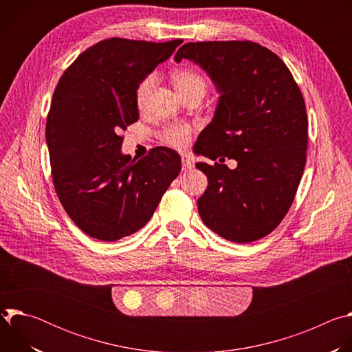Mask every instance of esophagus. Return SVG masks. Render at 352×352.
<instances>
[{"label": "esophagus", "mask_w": 352, "mask_h": 352, "mask_svg": "<svg viewBox=\"0 0 352 352\" xmlns=\"http://www.w3.org/2000/svg\"><path fill=\"white\" fill-rule=\"evenodd\" d=\"M181 160H182V170L184 171H189V170L193 168V163L188 156H182Z\"/></svg>", "instance_id": "34e87169"}]
</instances>
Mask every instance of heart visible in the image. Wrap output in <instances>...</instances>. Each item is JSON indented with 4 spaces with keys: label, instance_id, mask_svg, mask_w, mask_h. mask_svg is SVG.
Segmentation results:
<instances>
[{
    "label": "heart",
    "instance_id": "obj_1",
    "mask_svg": "<svg viewBox=\"0 0 352 352\" xmlns=\"http://www.w3.org/2000/svg\"><path fill=\"white\" fill-rule=\"evenodd\" d=\"M171 79L177 90L185 97L193 94L205 96L208 89V82L202 74L192 68H177L171 72ZM156 83V76L153 74L146 75L135 89V106L139 111H143L147 107L150 93ZM193 133V126L186 122H173L168 124L162 131V140L175 148H184L189 144Z\"/></svg>",
    "mask_w": 352,
    "mask_h": 352
}]
</instances>
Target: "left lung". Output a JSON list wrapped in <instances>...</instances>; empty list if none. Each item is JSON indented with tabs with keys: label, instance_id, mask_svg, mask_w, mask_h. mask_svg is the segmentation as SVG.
Returning a JSON list of instances; mask_svg holds the SVG:
<instances>
[{
	"label": "left lung",
	"instance_id": "1",
	"mask_svg": "<svg viewBox=\"0 0 352 352\" xmlns=\"http://www.w3.org/2000/svg\"><path fill=\"white\" fill-rule=\"evenodd\" d=\"M184 58L205 69L220 93L212 122L193 146L212 160H237L236 169L196 163L209 179L197 199L202 221L227 241L248 243L270 234L291 208L307 163L308 118L289 69L254 41L184 44Z\"/></svg>",
	"mask_w": 352,
	"mask_h": 352
}]
</instances>
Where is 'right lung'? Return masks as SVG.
Returning a JSON list of instances; mask_svg holds the SVG:
<instances>
[{
    "label": "right lung",
    "instance_id": "obj_1",
    "mask_svg": "<svg viewBox=\"0 0 352 352\" xmlns=\"http://www.w3.org/2000/svg\"><path fill=\"white\" fill-rule=\"evenodd\" d=\"M181 43L98 41L58 80L45 124L53 182L71 220L96 239L144 227L181 171L179 155L164 146L140 160L121 153V132L139 120L138 83Z\"/></svg>",
    "mask_w": 352,
    "mask_h": 352
}]
</instances>
